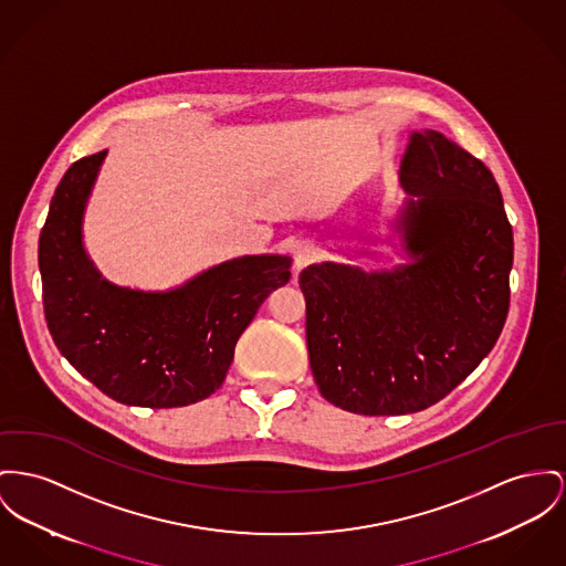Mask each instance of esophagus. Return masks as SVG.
<instances>
[{
    "instance_id": "1",
    "label": "esophagus",
    "mask_w": 566,
    "mask_h": 566,
    "mask_svg": "<svg viewBox=\"0 0 566 566\" xmlns=\"http://www.w3.org/2000/svg\"><path fill=\"white\" fill-rule=\"evenodd\" d=\"M315 260H317V251H315V247L311 242L296 244V249H294V268L296 270H302V268L313 264Z\"/></svg>"
}]
</instances>
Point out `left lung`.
<instances>
[{
    "label": "left lung",
    "mask_w": 566,
    "mask_h": 566,
    "mask_svg": "<svg viewBox=\"0 0 566 566\" xmlns=\"http://www.w3.org/2000/svg\"><path fill=\"white\" fill-rule=\"evenodd\" d=\"M395 221L410 264L306 265V345L326 401L365 416L420 412L491 352L509 315L513 227L483 160L415 130Z\"/></svg>",
    "instance_id": "obj_1"
}]
</instances>
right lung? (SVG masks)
Masks as SVG:
<instances>
[{
	"label": "right lung",
	"mask_w": 566,
	"mask_h": 566,
	"mask_svg": "<svg viewBox=\"0 0 566 566\" xmlns=\"http://www.w3.org/2000/svg\"><path fill=\"white\" fill-rule=\"evenodd\" d=\"M107 150L71 165L40 231L42 304L62 356L114 401L182 408L221 388L262 302L292 272L287 255H244L169 292L117 287L83 249V212Z\"/></svg>",
	"instance_id": "right-lung-1"
}]
</instances>
